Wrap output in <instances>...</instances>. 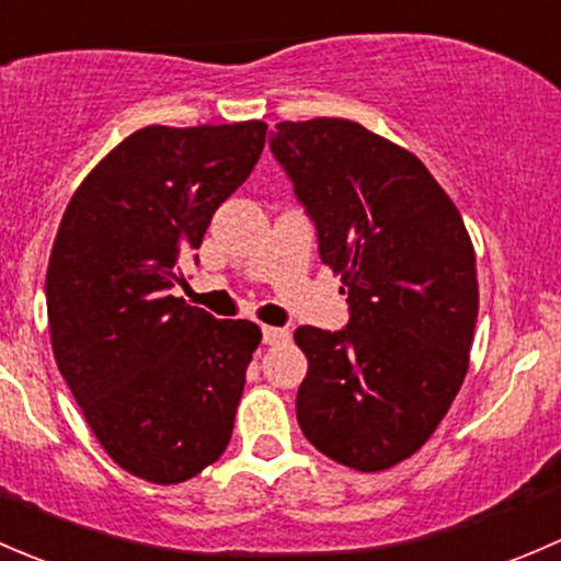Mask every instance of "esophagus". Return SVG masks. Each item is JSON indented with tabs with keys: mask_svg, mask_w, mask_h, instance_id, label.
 <instances>
[{
	"mask_svg": "<svg viewBox=\"0 0 561 561\" xmlns=\"http://www.w3.org/2000/svg\"><path fill=\"white\" fill-rule=\"evenodd\" d=\"M262 340L264 345H280L288 340V329L283 327H262Z\"/></svg>",
	"mask_w": 561,
	"mask_h": 561,
	"instance_id": "obj_1",
	"label": "esophagus"
}]
</instances>
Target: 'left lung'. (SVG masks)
Returning <instances> with one entry per match:
<instances>
[{"label":"left lung","instance_id":"obj_1","mask_svg":"<svg viewBox=\"0 0 561 561\" xmlns=\"http://www.w3.org/2000/svg\"><path fill=\"white\" fill-rule=\"evenodd\" d=\"M319 256L343 275L348 323L299 327L305 437L362 472L419 451L467 375L478 319L476 251L440 183L405 148L345 118L270 131Z\"/></svg>","mask_w":561,"mask_h":561}]
</instances>
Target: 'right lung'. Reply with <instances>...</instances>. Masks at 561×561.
Masks as SVG:
<instances>
[{"mask_svg":"<svg viewBox=\"0 0 561 561\" xmlns=\"http://www.w3.org/2000/svg\"><path fill=\"white\" fill-rule=\"evenodd\" d=\"M264 137L262 121L137 129L80 183L50 251L56 365L110 459L161 486L227 451L262 340L256 323L213 319L172 288Z\"/></svg>","mask_w":561,"mask_h":561,"instance_id":"obj_1","label":"right lung"}]
</instances>
